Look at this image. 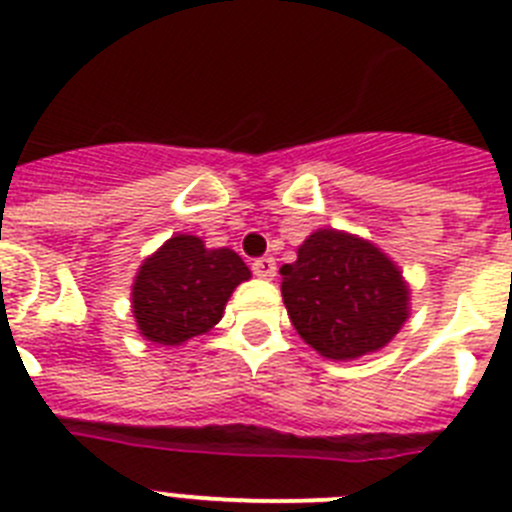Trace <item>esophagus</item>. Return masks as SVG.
<instances>
[{
  "label": "esophagus",
  "instance_id": "1",
  "mask_svg": "<svg viewBox=\"0 0 512 512\" xmlns=\"http://www.w3.org/2000/svg\"><path fill=\"white\" fill-rule=\"evenodd\" d=\"M251 269H253V274H256V277L271 279L274 274H277V261L271 259V256H261V259L253 261Z\"/></svg>",
  "mask_w": 512,
  "mask_h": 512
}]
</instances>
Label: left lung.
<instances>
[{"label":"left lung","mask_w":512,"mask_h":512,"mask_svg":"<svg viewBox=\"0 0 512 512\" xmlns=\"http://www.w3.org/2000/svg\"><path fill=\"white\" fill-rule=\"evenodd\" d=\"M289 320L325 359H356L377 351L408 318V287L377 246L318 230L282 266Z\"/></svg>","instance_id":"1"}]
</instances>
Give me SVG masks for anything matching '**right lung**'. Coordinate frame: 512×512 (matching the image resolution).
Returning <instances> with one entry per match:
<instances>
[{"label":"right lung","mask_w":512,"mask_h":512,"mask_svg":"<svg viewBox=\"0 0 512 512\" xmlns=\"http://www.w3.org/2000/svg\"><path fill=\"white\" fill-rule=\"evenodd\" d=\"M251 277L230 248H212L197 235H174L143 261L133 284V315L148 341L179 346L223 318L233 289Z\"/></svg>","instance_id":"add662e5"}]
</instances>
